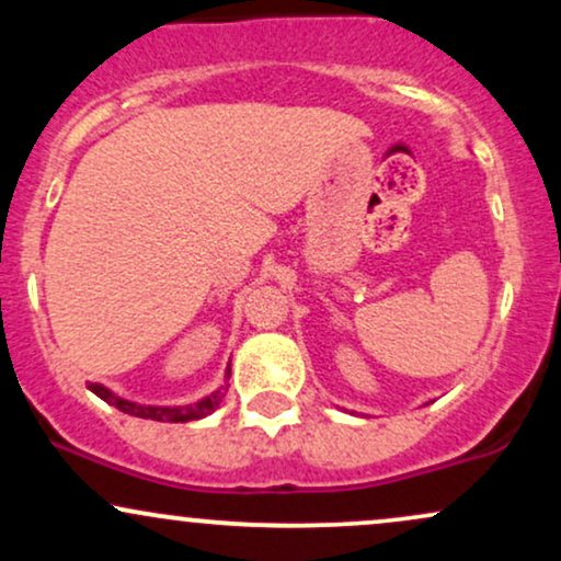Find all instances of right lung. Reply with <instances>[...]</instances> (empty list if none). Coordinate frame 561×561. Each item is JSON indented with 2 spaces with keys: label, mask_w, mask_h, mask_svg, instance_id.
<instances>
[{
  "label": "right lung",
  "mask_w": 561,
  "mask_h": 561,
  "mask_svg": "<svg viewBox=\"0 0 561 561\" xmlns=\"http://www.w3.org/2000/svg\"><path fill=\"white\" fill-rule=\"evenodd\" d=\"M229 375V371H227ZM89 390L94 392V396H100L102 401H107L111 405H115L118 411H124V414H131V416H141V420H156V422H192V420H203V416L214 414L218 409V403H221L224 398V388L210 392L208 398H203V401L197 403H190V405H141V403H131L126 401V398H118L115 392H111L107 388H102V385L96 382H89Z\"/></svg>",
  "instance_id": "right-lung-1"
}]
</instances>
